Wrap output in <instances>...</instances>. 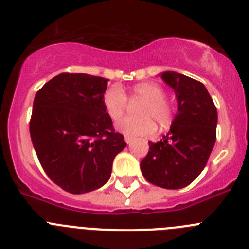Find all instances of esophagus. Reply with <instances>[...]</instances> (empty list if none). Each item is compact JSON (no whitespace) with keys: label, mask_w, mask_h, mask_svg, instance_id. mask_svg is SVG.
I'll list each match as a JSON object with an SVG mask.
<instances>
[{"label":"esophagus","mask_w":249,"mask_h":249,"mask_svg":"<svg viewBox=\"0 0 249 249\" xmlns=\"http://www.w3.org/2000/svg\"><path fill=\"white\" fill-rule=\"evenodd\" d=\"M132 141H134V139L130 138V136H125V142H126L127 145H130V143H131Z\"/></svg>","instance_id":"obj_1"}]
</instances>
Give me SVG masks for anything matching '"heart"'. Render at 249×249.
Wrapping results in <instances>:
<instances>
[{"instance_id": "1", "label": "heart", "mask_w": 249, "mask_h": 249, "mask_svg": "<svg viewBox=\"0 0 249 249\" xmlns=\"http://www.w3.org/2000/svg\"><path fill=\"white\" fill-rule=\"evenodd\" d=\"M131 96L145 99L139 110L141 118H123L117 123L118 131L130 138H136L152 135L156 131V124L153 120L162 129L171 125L173 109L171 103L164 98V90L161 86L153 82L138 83L132 87ZM103 104L111 119H119L126 109V94L122 88L114 86L104 94Z\"/></svg>"}]
</instances>
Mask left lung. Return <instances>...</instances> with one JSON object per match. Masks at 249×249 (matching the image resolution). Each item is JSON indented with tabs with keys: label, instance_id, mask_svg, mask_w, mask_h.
Segmentation results:
<instances>
[{
	"label": "left lung",
	"instance_id": "left-lung-1",
	"mask_svg": "<svg viewBox=\"0 0 249 249\" xmlns=\"http://www.w3.org/2000/svg\"><path fill=\"white\" fill-rule=\"evenodd\" d=\"M174 90L178 110L167 135L148 141V153L141 161L143 177L164 189L189 185L205 168L216 141L217 110L201 82L174 71L161 73Z\"/></svg>",
	"mask_w": 249,
	"mask_h": 249
}]
</instances>
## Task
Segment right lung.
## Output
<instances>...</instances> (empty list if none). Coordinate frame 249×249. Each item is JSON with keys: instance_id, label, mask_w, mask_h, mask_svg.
Instances as JSON below:
<instances>
[{"instance_id": "add662e5", "label": "right lung", "mask_w": 249, "mask_h": 249, "mask_svg": "<svg viewBox=\"0 0 249 249\" xmlns=\"http://www.w3.org/2000/svg\"><path fill=\"white\" fill-rule=\"evenodd\" d=\"M107 78L60 73L36 92L29 131L41 167L71 194L92 192L110 178L126 146L103 104Z\"/></svg>"}]
</instances>
